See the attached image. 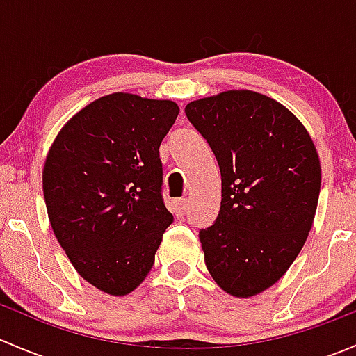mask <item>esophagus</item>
I'll list each match as a JSON object with an SVG mask.
<instances>
[{"label": "esophagus", "mask_w": 356, "mask_h": 356, "mask_svg": "<svg viewBox=\"0 0 356 356\" xmlns=\"http://www.w3.org/2000/svg\"><path fill=\"white\" fill-rule=\"evenodd\" d=\"M186 210H188V200H186V198H179V200L174 201L175 215L182 217V215L186 213Z\"/></svg>", "instance_id": "esophagus-1"}]
</instances>
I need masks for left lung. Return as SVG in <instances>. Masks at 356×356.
Returning a JSON list of instances; mask_svg holds the SVG:
<instances>
[{"mask_svg":"<svg viewBox=\"0 0 356 356\" xmlns=\"http://www.w3.org/2000/svg\"><path fill=\"white\" fill-rule=\"evenodd\" d=\"M222 175L220 211L200 231L218 288L251 298L274 286L314 225L321 160L310 134L274 98L231 89L186 105Z\"/></svg>","mask_w":356,"mask_h":356,"instance_id":"obj_1","label":"left lung"}]
</instances>
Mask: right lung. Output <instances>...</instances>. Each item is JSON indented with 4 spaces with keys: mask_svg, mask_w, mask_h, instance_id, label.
I'll list each match as a JSON object with an SVG mask.
<instances>
[{
    "mask_svg": "<svg viewBox=\"0 0 356 356\" xmlns=\"http://www.w3.org/2000/svg\"><path fill=\"white\" fill-rule=\"evenodd\" d=\"M177 115L170 99L111 92L79 110L46 155L53 232L77 274L111 296L145 281L174 222L161 200L158 149Z\"/></svg>",
    "mask_w": 356,
    "mask_h": 356,
    "instance_id": "obj_1",
    "label": "right lung"
}]
</instances>
